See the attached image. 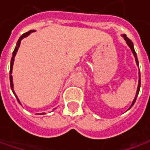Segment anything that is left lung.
Here are the masks:
<instances>
[{
	"label": "left lung",
	"instance_id": "obj_1",
	"mask_svg": "<svg viewBox=\"0 0 150 150\" xmlns=\"http://www.w3.org/2000/svg\"><path fill=\"white\" fill-rule=\"evenodd\" d=\"M123 38H124V39L126 40V42H127V45L129 46V48L131 49L132 50V52H133V54H134V57H135V60H136V63H137V64L139 65V60H138V58H137V54H136V52H135V50L134 49V44H133V42L127 38L125 34H123L122 35ZM140 85H141V81H140V75H139V86H138V89H137V93H136V96H135V98H134V101H133V103H132V105H131V107L130 108H132L133 106H134V104L135 103V101H136V99H137V96H138V95H139V89H140Z\"/></svg>",
	"mask_w": 150,
	"mask_h": 150
}]
</instances>
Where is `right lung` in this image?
<instances>
[{
	"label": "right lung",
	"instance_id": "add662e5",
	"mask_svg": "<svg viewBox=\"0 0 150 150\" xmlns=\"http://www.w3.org/2000/svg\"><path fill=\"white\" fill-rule=\"evenodd\" d=\"M32 32H34V30H31L29 32H28V33H23L22 36L20 37V38L18 39V41L16 42V46L15 49H14V51H13V54H12V57H11V66H10V84H11V91H12V92H13V94L15 95V96L16 97V99H17V101L20 103V101L18 100V98H17V96H16V93H15V91H14V90H13V82H12V75H11V71H12V66H13V62H14V58H15V55H16V52H17V50H18V48H19V46H20V43H21V40L24 38H26L27 36H28L30 34V33H32ZM45 114V113H44Z\"/></svg>",
	"mask_w": 150,
	"mask_h": 150
}]
</instances>
